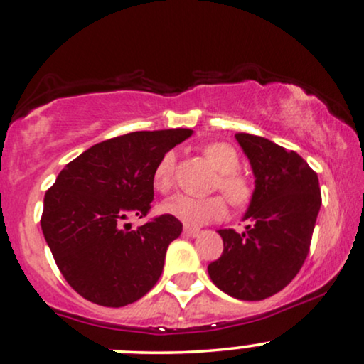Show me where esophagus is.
<instances>
[{
	"mask_svg": "<svg viewBox=\"0 0 364 364\" xmlns=\"http://www.w3.org/2000/svg\"><path fill=\"white\" fill-rule=\"evenodd\" d=\"M185 235H188V237H198V235L201 234L200 229H193V227H185Z\"/></svg>",
	"mask_w": 364,
	"mask_h": 364,
	"instance_id": "obj_1",
	"label": "esophagus"
}]
</instances>
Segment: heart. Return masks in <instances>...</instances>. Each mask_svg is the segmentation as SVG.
Returning <instances> with one entry per match:
<instances>
[{
	"label": "heart",
	"instance_id": "obj_1",
	"mask_svg": "<svg viewBox=\"0 0 364 364\" xmlns=\"http://www.w3.org/2000/svg\"><path fill=\"white\" fill-rule=\"evenodd\" d=\"M203 154L208 163L218 171L215 186L220 188L222 193L227 196V200L234 207H244L251 200L252 188L249 179L237 173L239 156L235 149L225 142H213L203 149ZM174 163H176L174 152H166L157 163L154 176H152V183H154L157 191L166 193L173 185ZM161 210L186 225H203L224 218L227 213V203L218 195L196 198V196L178 193L166 200L161 205Z\"/></svg>",
	"mask_w": 364,
	"mask_h": 364
}]
</instances>
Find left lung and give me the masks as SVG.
Listing matches in <instances>:
<instances>
[{"instance_id":"1","label":"left lung","mask_w":364,"mask_h":364,"mask_svg":"<svg viewBox=\"0 0 364 364\" xmlns=\"http://www.w3.org/2000/svg\"><path fill=\"white\" fill-rule=\"evenodd\" d=\"M251 163L256 188L242 234L220 229L224 252L208 264L213 284L239 300L282 291L307 259L321 210L317 173L295 151L251 134H235Z\"/></svg>"}]
</instances>
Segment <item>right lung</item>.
<instances>
[{
  "instance_id": "obj_1",
  "label": "right lung",
  "mask_w": 364,
  "mask_h": 364,
  "mask_svg": "<svg viewBox=\"0 0 364 364\" xmlns=\"http://www.w3.org/2000/svg\"><path fill=\"white\" fill-rule=\"evenodd\" d=\"M193 130L132 132L103 140L65 164L43 198L41 225L57 268L82 299L124 307L142 299L163 273L178 218L146 217L154 200V169Z\"/></svg>"
}]
</instances>
